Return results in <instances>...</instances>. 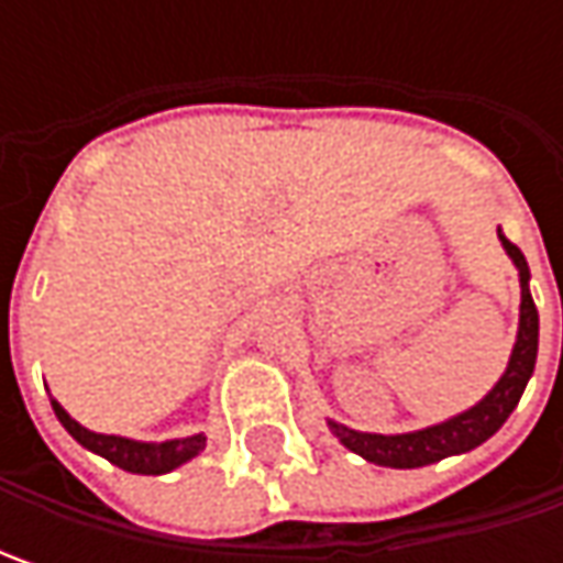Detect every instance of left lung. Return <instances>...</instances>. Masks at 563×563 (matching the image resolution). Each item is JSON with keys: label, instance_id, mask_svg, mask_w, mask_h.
<instances>
[{"label": "left lung", "instance_id": "left-lung-1", "mask_svg": "<svg viewBox=\"0 0 563 563\" xmlns=\"http://www.w3.org/2000/svg\"><path fill=\"white\" fill-rule=\"evenodd\" d=\"M501 247L508 250L514 266L520 272V329H517V341L510 351L508 369L505 376L495 382V388L488 391L479 404H473L470 410L451 417V420L426 426L417 432H400V435H376V432H357L347 429L341 422L329 420V429L335 432V439L347 451L360 454L363 461L378 466H395V470H413V466L435 464L451 454H466L473 448L492 439L510 413L517 407V400L523 395L527 382H530L532 369H536V351H539V310L532 303L530 294V266L527 256L520 253L517 244H510L501 234Z\"/></svg>", "mask_w": 563, "mask_h": 563}]
</instances>
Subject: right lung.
I'll return each mask as SVG.
<instances>
[{
	"instance_id": "right-lung-1",
	"label": "right lung",
	"mask_w": 563,
	"mask_h": 563,
	"mask_svg": "<svg viewBox=\"0 0 563 563\" xmlns=\"http://www.w3.org/2000/svg\"><path fill=\"white\" fill-rule=\"evenodd\" d=\"M53 410L58 422L68 429V435L77 444H84L87 451H93L99 457H106L109 464L121 466L128 473H141V476H159V473H172L175 466L187 464L190 457H197L206 448V435H187V439H168V442H134V439H121V435H102V432H90L80 422L68 417V410L53 400Z\"/></svg>"
}]
</instances>
